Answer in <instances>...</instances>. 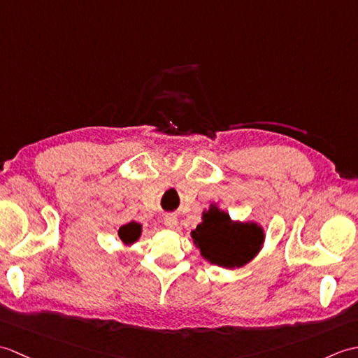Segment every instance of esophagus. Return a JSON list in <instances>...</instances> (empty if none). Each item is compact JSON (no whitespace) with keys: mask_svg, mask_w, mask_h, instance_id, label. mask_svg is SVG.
Returning a JSON list of instances; mask_svg holds the SVG:
<instances>
[{"mask_svg":"<svg viewBox=\"0 0 358 358\" xmlns=\"http://www.w3.org/2000/svg\"><path fill=\"white\" fill-rule=\"evenodd\" d=\"M163 223H164V226L167 227V229H173V227L177 226L178 220H177V217H175L173 214H169V215H166L163 218Z\"/></svg>","mask_w":358,"mask_h":358,"instance_id":"1","label":"esophagus"}]
</instances>
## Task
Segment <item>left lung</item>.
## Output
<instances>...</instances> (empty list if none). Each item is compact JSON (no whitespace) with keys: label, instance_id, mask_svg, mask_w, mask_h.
<instances>
[{"label":"left lung","instance_id":"left-lung-1","mask_svg":"<svg viewBox=\"0 0 358 358\" xmlns=\"http://www.w3.org/2000/svg\"><path fill=\"white\" fill-rule=\"evenodd\" d=\"M192 243L210 264L240 269L250 263L264 245V227L257 222H234L217 203L203 210L201 223L191 232Z\"/></svg>","mask_w":358,"mask_h":358}]
</instances>
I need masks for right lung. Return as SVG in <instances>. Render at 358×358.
<instances>
[{
  "instance_id": "add662e5",
  "label": "right lung",
  "mask_w": 358,
  "mask_h": 358,
  "mask_svg": "<svg viewBox=\"0 0 358 358\" xmlns=\"http://www.w3.org/2000/svg\"><path fill=\"white\" fill-rule=\"evenodd\" d=\"M143 234V224L136 223V222H131L127 224H123L118 229V237L120 240L124 243L126 246H132L134 243H136L140 240Z\"/></svg>"
}]
</instances>
